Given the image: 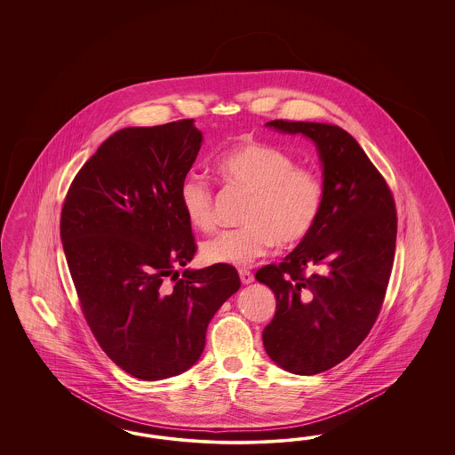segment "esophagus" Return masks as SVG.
<instances>
[{"label":"esophagus","mask_w":455,"mask_h":455,"mask_svg":"<svg viewBox=\"0 0 455 455\" xmlns=\"http://www.w3.org/2000/svg\"><path fill=\"white\" fill-rule=\"evenodd\" d=\"M238 275H240V280H242V283H243V285H248V283H251V282L255 280L253 274H251L250 270H245V268L238 270Z\"/></svg>","instance_id":"obj_1"}]
</instances>
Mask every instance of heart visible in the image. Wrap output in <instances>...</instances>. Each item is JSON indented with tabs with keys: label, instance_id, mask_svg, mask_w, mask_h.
Returning a JSON list of instances; mask_svg holds the SVG:
<instances>
[{
	"label": "heart",
	"instance_id": "heart-1",
	"mask_svg": "<svg viewBox=\"0 0 455 455\" xmlns=\"http://www.w3.org/2000/svg\"><path fill=\"white\" fill-rule=\"evenodd\" d=\"M221 177L253 193L248 225L208 238L202 259L215 265L245 267L274 245L291 247L315 227L323 207V183L317 172L299 166L289 153L267 143H245L217 160ZM180 205L193 228L215 227L213 193L207 181L188 175L180 187Z\"/></svg>",
	"mask_w": 455,
	"mask_h": 455
}]
</instances>
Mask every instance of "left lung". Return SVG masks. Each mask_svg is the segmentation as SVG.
Returning <instances> with one entry per match:
<instances>
[{
	"label": "left lung",
	"mask_w": 455,
	"mask_h": 455,
	"mask_svg": "<svg viewBox=\"0 0 455 455\" xmlns=\"http://www.w3.org/2000/svg\"><path fill=\"white\" fill-rule=\"evenodd\" d=\"M267 126L310 138L323 166L315 227L283 262L255 275L276 299L262 333L268 357L287 372L315 375L348 357L379 317L395 253V202L357 140L340 126L289 120Z\"/></svg>",
	"instance_id": "obj_1"
}]
</instances>
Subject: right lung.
<instances>
[{
    "instance_id": "obj_1",
    "label": "right lung",
    "mask_w": 455,
    "mask_h": 455,
    "mask_svg": "<svg viewBox=\"0 0 455 455\" xmlns=\"http://www.w3.org/2000/svg\"><path fill=\"white\" fill-rule=\"evenodd\" d=\"M202 140L192 118L124 128L82 166L61 208L83 315L103 352L141 380L188 371L210 320L240 289L230 265L177 272L196 251L180 187Z\"/></svg>"
}]
</instances>
